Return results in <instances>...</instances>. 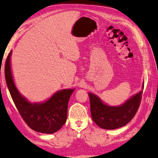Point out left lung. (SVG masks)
Segmentation results:
<instances>
[{
    "label": "left lung",
    "mask_w": 158,
    "mask_h": 158,
    "mask_svg": "<svg viewBox=\"0 0 158 158\" xmlns=\"http://www.w3.org/2000/svg\"><path fill=\"white\" fill-rule=\"evenodd\" d=\"M142 94L141 91L122 106L112 107L103 103L96 95L89 93L93 120L98 126L105 129H115L125 126L133 119L139 110Z\"/></svg>",
    "instance_id": "obj_1"
}]
</instances>
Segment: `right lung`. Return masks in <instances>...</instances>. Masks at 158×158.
<instances>
[{"label":"right lung","mask_w":158,"mask_h":158,"mask_svg":"<svg viewBox=\"0 0 158 158\" xmlns=\"http://www.w3.org/2000/svg\"><path fill=\"white\" fill-rule=\"evenodd\" d=\"M7 57L5 77L7 88L17 110L26 124L37 132L52 134L60 129L67 121V106L74 89H64L55 94L42 103H31L17 91L12 79L10 56Z\"/></svg>","instance_id":"1"}]
</instances>
